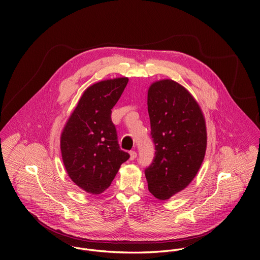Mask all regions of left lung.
<instances>
[{"mask_svg": "<svg viewBox=\"0 0 260 260\" xmlns=\"http://www.w3.org/2000/svg\"><path fill=\"white\" fill-rule=\"evenodd\" d=\"M128 80L116 78L88 87L69 118L60 138V150L72 181L87 192L100 194L112 183L129 154L120 149L111 119L113 107Z\"/></svg>", "mask_w": 260, "mask_h": 260, "instance_id": "obj_1", "label": "left lung"}]
</instances>
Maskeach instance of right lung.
<instances>
[{"mask_svg": "<svg viewBox=\"0 0 260 260\" xmlns=\"http://www.w3.org/2000/svg\"><path fill=\"white\" fill-rule=\"evenodd\" d=\"M147 104L155 153L145 176L151 194L165 201L198 174L206 153V123L192 95L172 80L153 83Z\"/></svg>", "mask_w": 260, "mask_h": 260, "instance_id": "right-lung-1", "label": "right lung"}]
</instances>
